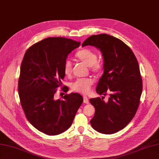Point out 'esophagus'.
<instances>
[{"label": "esophagus", "instance_id": "esophagus-1", "mask_svg": "<svg viewBox=\"0 0 159 159\" xmlns=\"http://www.w3.org/2000/svg\"><path fill=\"white\" fill-rule=\"evenodd\" d=\"M83 102L84 104H89V99L87 98V96H83Z\"/></svg>", "mask_w": 159, "mask_h": 159}]
</instances>
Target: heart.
<instances>
[{"instance_id": "heart-1", "label": "heart", "mask_w": 159, "mask_h": 159, "mask_svg": "<svg viewBox=\"0 0 159 159\" xmlns=\"http://www.w3.org/2000/svg\"><path fill=\"white\" fill-rule=\"evenodd\" d=\"M76 56L79 60L84 63L87 66H89L91 71L93 73L99 74L104 70V63L101 60H98V55L93 51L84 48L77 51ZM63 70H64L65 75L70 76L71 75L72 62L69 59L65 60L64 66H63ZM93 84V80L89 77L79 78L71 83L70 87L73 91L82 94H87L90 91Z\"/></svg>"}]
</instances>
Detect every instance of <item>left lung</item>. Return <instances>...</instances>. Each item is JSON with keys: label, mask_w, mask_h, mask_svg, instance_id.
<instances>
[{"label": "left lung", "mask_w": 159, "mask_h": 159, "mask_svg": "<svg viewBox=\"0 0 159 159\" xmlns=\"http://www.w3.org/2000/svg\"><path fill=\"white\" fill-rule=\"evenodd\" d=\"M87 45L96 47L102 52L104 74L96 92L110 95L107 102L104 97L90 99L95 109L91 125L101 134H112L126 127L138 109L142 92L138 61L130 47L112 36L92 35L83 43L82 47Z\"/></svg>", "instance_id": "1"}]
</instances>
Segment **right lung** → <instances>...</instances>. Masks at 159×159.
<instances>
[{
    "mask_svg": "<svg viewBox=\"0 0 159 159\" xmlns=\"http://www.w3.org/2000/svg\"><path fill=\"white\" fill-rule=\"evenodd\" d=\"M80 44L70 39L49 37L32 45L24 54L18 80L21 106L30 123L47 135L67 130L83 102L76 93L54 99L65 76L64 63ZM61 89L65 93L68 91L66 86Z\"/></svg>",
    "mask_w": 159,
    "mask_h": 159,
    "instance_id": "right-lung-1",
    "label": "right lung"
}]
</instances>
